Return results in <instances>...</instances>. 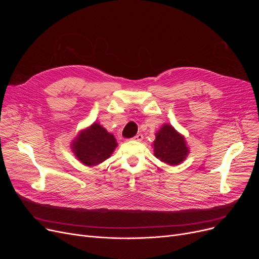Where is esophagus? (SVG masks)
Returning a JSON list of instances; mask_svg holds the SVG:
<instances>
[{"mask_svg":"<svg viewBox=\"0 0 259 259\" xmlns=\"http://www.w3.org/2000/svg\"><path fill=\"white\" fill-rule=\"evenodd\" d=\"M143 139H144V137H143V134H142V133H138V134L135 135V137L133 138V140H134V141H138V142L143 141Z\"/></svg>","mask_w":259,"mask_h":259,"instance_id":"obj_1","label":"esophagus"}]
</instances>
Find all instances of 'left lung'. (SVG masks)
Wrapping results in <instances>:
<instances>
[{"label":"left lung","mask_w":259,"mask_h":259,"mask_svg":"<svg viewBox=\"0 0 259 259\" xmlns=\"http://www.w3.org/2000/svg\"><path fill=\"white\" fill-rule=\"evenodd\" d=\"M154 155L168 165H179L189 153L185 139L170 125H164L156 133Z\"/></svg>","instance_id":"left-lung-1"}]
</instances>
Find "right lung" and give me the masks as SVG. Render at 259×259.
Returning a JSON list of instances; mask_svg holds the SVG:
<instances>
[{
	"label": "right lung",
	"mask_w": 259,
	"mask_h": 259,
	"mask_svg": "<svg viewBox=\"0 0 259 259\" xmlns=\"http://www.w3.org/2000/svg\"><path fill=\"white\" fill-rule=\"evenodd\" d=\"M116 146L113 135L97 122L87 130L81 131L72 144L75 156L86 166L101 164L110 157Z\"/></svg>",
	"instance_id": "1"
}]
</instances>
